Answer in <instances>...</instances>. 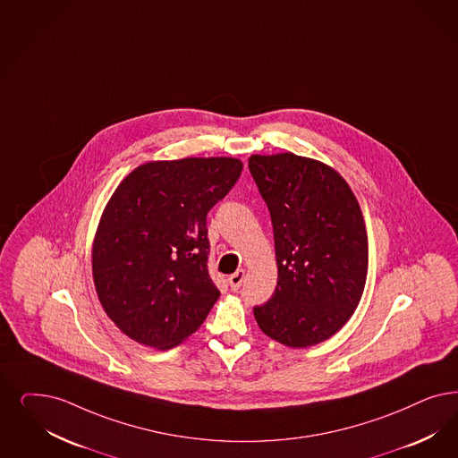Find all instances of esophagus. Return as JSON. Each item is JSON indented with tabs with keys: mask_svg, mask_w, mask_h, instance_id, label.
I'll use <instances>...</instances> for the list:
<instances>
[{
	"mask_svg": "<svg viewBox=\"0 0 458 458\" xmlns=\"http://www.w3.org/2000/svg\"><path fill=\"white\" fill-rule=\"evenodd\" d=\"M243 279H245V270H243V268H238L235 274H232V276L228 277V284H230V287H232L233 291H238L240 285L243 283Z\"/></svg>",
	"mask_w": 458,
	"mask_h": 458,
	"instance_id": "1",
	"label": "esophagus"
}]
</instances>
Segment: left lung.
Listing matches in <instances>:
<instances>
[{
  "instance_id": "1",
  "label": "left lung",
  "mask_w": 458,
  "mask_h": 458,
  "mask_svg": "<svg viewBox=\"0 0 458 458\" xmlns=\"http://www.w3.org/2000/svg\"><path fill=\"white\" fill-rule=\"evenodd\" d=\"M249 169L267 203L277 260L272 298L253 308L257 325L285 347L321 344L362 298L369 267L362 209L347 181L315 158L252 156Z\"/></svg>"
}]
</instances>
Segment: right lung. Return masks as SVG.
<instances>
[{
  "mask_svg": "<svg viewBox=\"0 0 458 458\" xmlns=\"http://www.w3.org/2000/svg\"><path fill=\"white\" fill-rule=\"evenodd\" d=\"M242 169L232 157L147 162L113 192L93 242V279L126 336L167 350L203 325L220 298L208 272L206 216Z\"/></svg>",
  "mask_w": 458,
  "mask_h": 458,
  "instance_id": "obj_1",
  "label": "right lung"
}]
</instances>
